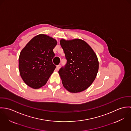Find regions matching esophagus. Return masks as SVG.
Segmentation results:
<instances>
[{
    "label": "esophagus",
    "mask_w": 131,
    "mask_h": 131,
    "mask_svg": "<svg viewBox=\"0 0 131 131\" xmlns=\"http://www.w3.org/2000/svg\"><path fill=\"white\" fill-rule=\"evenodd\" d=\"M60 67V64H59L58 65H57V66H56V70H58L59 69Z\"/></svg>",
    "instance_id": "esophagus-1"
}]
</instances>
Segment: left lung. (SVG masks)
I'll use <instances>...</instances> for the list:
<instances>
[{"mask_svg":"<svg viewBox=\"0 0 131 131\" xmlns=\"http://www.w3.org/2000/svg\"><path fill=\"white\" fill-rule=\"evenodd\" d=\"M60 44L67 59L66 64L58 71L63 87L72 93L86 90L93 82L98 73L97 57L82 40L61 39Z\"/></svg>","mask_w":131,"mask_h":131,"instance_id":"1","label":"left lung"}]
</instances>
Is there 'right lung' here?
<instances>
[{
  "label": "right lung",
  "mask_w": 131,
  "mask_h": 131,
  "mask_svg": "<svg viewBox=\"0 0 131 131\" xmlns=\"http://www.w3.org/2000/svg\"><path fill=\"white\" fill-rule=\"evenodd\" d=\"M55 39L40 34L32 39L23 49L19 59L20 75L29 87L38 89L45 85L56 68L52 62Z\"/></svg>",
  "instance_id": "obj_1"
}]
</instances>
